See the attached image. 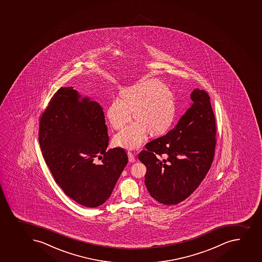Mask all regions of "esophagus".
I'll return each mask as SVG.
<instances>
[{"label":"esophagus","mask_w":262,"mask_h":262,"mask_svg":"<svg viewBox=\"0 0 262 262\" xmlns=\"http://www.w3.org/2000/svg\"><path fill=\"white\" fill-rule=\"evenodd\" d=\"M127 155H128V157H129V162H135V155H134L133 152H129V151H128V152H127Z\"/></svg>","instance_id":"esophagus-1"}]
</instances>
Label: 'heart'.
Masks as SVG:
<instances>
[{"mask_svg":"<svg viewBox=\"0 0 262 262\" xmlns=\"http://www.w3.org/2000/svg\"><path fill=\"white\" fill-rule=\"evenodd\" d=\"M137 121L123 129L114 138V143L134 149L143 144L147 133L161 135L173 121L176 106L173 96L159 80H147L121 92V99H114L106 109L112 127L122 129L130 122Z\"/></svg>","mask_w":262,"mask_h":262,"instance_id":"1","label":"heart"}]
</instances>
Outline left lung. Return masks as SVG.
Listing matches in <instances>:
<instances>
[{"mask_svg": "<svg viewBox=\"0 0 262 262\" xmlns=\"http://www.w3.org/2000/svg\"><path fill=\"white\" fill-rule=\"evenodd\" d=\"M192 103L166 135L146 143L138 159L145 165L151 196L176 205L198 188L212 166L217 126L207 91L195 89Z\"/></svg>", "mask_w": 262, "mask_h": 262, "instance_id": "obj_1", "label": "left lung"}]
</instances>
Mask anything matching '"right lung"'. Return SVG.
<instances>
[{
	"mask_svg": "<svg viewBox=\"0 0 262 262\" xmlns=\"http://www.w3.org/2000/svg\"><path fill=\"white\" fill-rule=\"evenodd\" d=\"M73 87L58 90L39 119L38 140L55 183L86 207L103 204L128 162L124 148L107 149L103 110ZM97 160H101L100 164Z\"/></svg>",
	"mask_w": 262,
	"mask_h": 262,
	"instance_id": "right-lung-1",
	"label": "right lung"
}]
</instances>
